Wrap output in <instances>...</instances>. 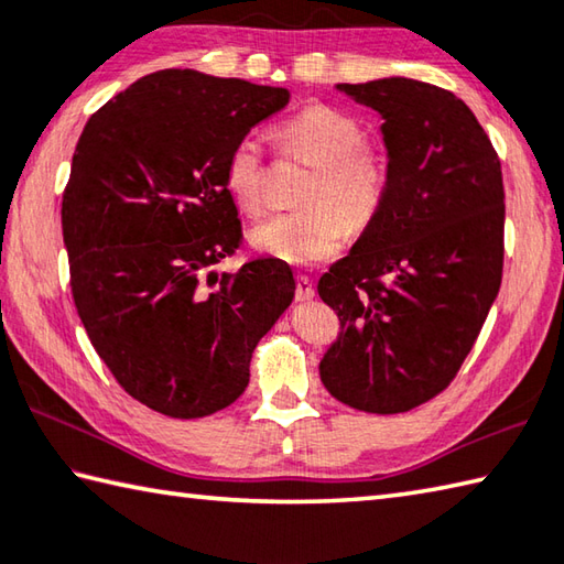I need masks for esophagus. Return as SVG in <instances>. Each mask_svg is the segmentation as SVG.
Here are the masks:
<instances>
[{"label": "esophagus", "instance_id": "esophagus-1", "mask_svg": "<svg viewBox=\"0 0 564 564\" xmlns=\"http://www.w3.org/2000/svg\"><path fill=\"white\" fill-rule=\"evenodd\" d=\"M314 296V284L306 274H296V300L310 302Z\"/></svg>", "mask_w": 564, "mask_h": 564}]
</instances>
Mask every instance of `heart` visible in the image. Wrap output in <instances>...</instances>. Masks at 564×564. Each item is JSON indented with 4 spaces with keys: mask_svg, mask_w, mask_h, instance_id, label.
Returning a JSON list of instances; mask_svg holds the SVG:
<instances>
[{
    "mask_svg": "<svg viewBox=\"0 0 564 564\" xmlns=\"http://www.w3.org/2000/svg\"><path fill=\"white\" fill-rule=\"evenodd\" d=\"M278 140L286 154L314 166L306 178L302 210L274 216L250 230L254 250L290 264H316L341 250L346 228L364 230L386 200L388 166L378 150L364 142V130L348 115L312 105L280 124ZM226 184L232 198L260 214L262 159L252 137L230 150Z\"/></svg>",
    "mask_w": 564,
    "mask_h": 564,
    "instance_id": "b5f03b06",
    "label": "heart"
}]
</instances>
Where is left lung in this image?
Listing matches in <instances>:
<instances>
[{
  "instance_id": "8db88e82",
  "label": "left lung",
  "mask_w": 564,
  "mask_h": 564,
  "mask_svg": "<svg viewBox=\"0 0 564 564\" xmlns=\"http://www.w3.org/2000/svg\"><path fill=\"white\" fill-rule=\"evenodd\" d=\"M380 115L386 200L318 280L341 334L318 366L348 408L395 414L459 373L503 274V176L464 100L412 78L338 83Z\"/></svg>"
}]
</instances>
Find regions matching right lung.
I'll return each mask as SVG.
<instances>
[{"mask_svg": "<svg viewBox=\"0 0 564 564\" xmlns=\"http://www.w3.org/2000/svg\"><path fill=\"white\" fill-rule=\"evenodd\" d=\"M286 102V88L166 68L105 102L76 144L61 206L73 302L115 380L166 417L236 402L294 300L282 260L216 270L242 238L230 150Z\"/></svg>", "mask_w": 564, "mask_h": 564, "instance_id": "obj_1", "label": "right lung"}]
</instances>
